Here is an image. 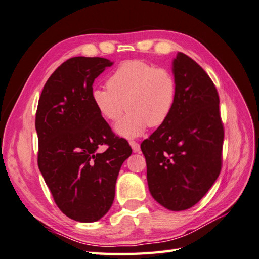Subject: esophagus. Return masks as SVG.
<instances>
[{
	"instance_id": "1",
	"label": "esophagus",
	"mask_w": 259,
	"mask_h": 259,
	"mask_svg": "<svg viewBox=\"0 0 259 259\" xmlns=\"http://www.w3.org/2000/svg\"><path fill=\"white\" fill-rule=\"evenodd\" d=\"M129 144H130V146H131V148H133L134 153H138V152H139V150H140V146H139L138 143H136V142H134V140H131V142H130Z\"/></svg>"
}]
</instances>
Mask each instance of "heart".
Masks as SVG:
<instances>
[{
    "mask_svg": "<svg viewBox=\"0 0 259 259\" xmlns=\"http://www.w3.org/2000/svg\"><path fill=\"white\" fill-rule=\"evenodd\" d=\"M107 88H94L91 100L103 119L116 122L115 133L123 138L142 136L147 126L158 128L175 110L178 86L166 69L156 68L142 60H128L119 64L107 78Z\"/></svg>",
    "mask_w": 259,
    "mask_h": 259,
    "instance_id": "b5f03b06",
    "label": "heart"
}]
</instances>
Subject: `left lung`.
Wrapping results in <instances>:
<instances>
[{"mask_svg": "<svg viewBox=\"0 0 259 259\" xmlns=\"http://www.w3.org/2000/svg\"><path fill=\"white\" fill-rule=\"evenodd\" d=\"M172 72L178 86L175 110L140 148L150 195L179 211L198 203L218 179L224 130L219 94L204 69L179 52Z\"/></svg>", "mask_w": 259, "mask_h": 259, "instance_id": "obj_1", "label": "left lung"}]
</instances>
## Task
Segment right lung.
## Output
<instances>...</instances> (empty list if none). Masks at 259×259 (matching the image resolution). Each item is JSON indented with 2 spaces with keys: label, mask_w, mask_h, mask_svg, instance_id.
<instances>
[{
  "label": "right lung",
  "mask_w": 259,
  "mask_h": 259,
  "mask_svg": "<svg viewBox=\"0 0 259 259\" xmlns=\"http://www.w3.org/2000/svg\"><path fill=\"white\" fill-rule=\"evenodd\" d=\"M112 64L104 58L67 60L46 81L37 106L39 171L61 211L82 223L109 211L120 168L133 153L91 100L94 80ZM103 144L108 148L100 152Z\"/></svg>",
  "instance_id": "obj_1"
}]
</instances>
